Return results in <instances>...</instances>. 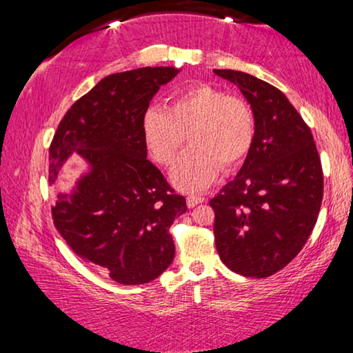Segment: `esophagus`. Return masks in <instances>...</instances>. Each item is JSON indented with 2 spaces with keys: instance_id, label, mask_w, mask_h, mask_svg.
Returning <instances> with one entry per match:
<instances>
[{
  "instance_id": "1",
  "label": "esophagus",
  "mask_w": 353,
  "mask_h": 353,
  "mask_svg": "<svg viewBox=\"0 0 353 353\" xmlns=\"http://www.w3.org/2000/svg\"><path fill=\"white\" fill-rule=\"evenodd\" d=\"M205 201V198H202V196H199V194H190L188 198H187V205L190 207V208H193V207H196L198 204H202V202Z\"/></svg>"
}]
</instances>
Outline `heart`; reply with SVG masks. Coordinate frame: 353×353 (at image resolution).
<instances>
[{
    "label": "heart",
    "mask_w": 353,
    "mask_h": 353,
    "mask_svg": "<svg viewBox=\"0 0 353 353\" xmlns=\"http://www.w3.org/2000/svg\"><path fill=\"white\" fill-rule=\"evenodd\" d=\"M152 157L168 165L188 140L171 170V181L183 191H201L223 168H234L249 154L255 139V118L246 101L229 97L207 83L185 88L168 109L152 105L141 121Z\"/></svg>",
    "instance_id": "obj_1"
}]
</instances>
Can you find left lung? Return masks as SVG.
I'll return each mask as SVG.
<instances>
[{
    "mask_svg": "<svg viewBox=\"0 0 353 353\" xmlns=\"http://www.w3.org/2000/svg\"><path fill=\"white\" fill-rule=\"evenodd\" d=\"M240 88L255 118L241 170L210 201L214 244L224 265L244 277H270L301 252L321 210L324 177L312 130L271 83L214 70Z\"/></svg>",
    "mask_w": 353,
    "mask_h": 353,
    "instance_id": "8db88e82",
    "label": "left lung"
}]
</instances>
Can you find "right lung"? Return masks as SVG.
I'll return each mask as SVG.
<instances>
[{
    "mask_svg": "<svg viewBox=\"0 0 353 353\" xmlns=\"http://www.w3.org/2000/svg\"><path fill=\"white\" fill-rule=\"evenodd\" d=\"M179 71L145 67L104 77L70 107L50 146V185L71 154L88 168L71 193L57 194L56 229L76 255L121 285L151 282L174 259L170 227L187 202L146 159L141 121Z\"/></svg>",
    "mask_w": 353,
    "mask_h": 353,
    "instance_id": "right-lung-1",
    "label": "right lung"
}]
</instances>
